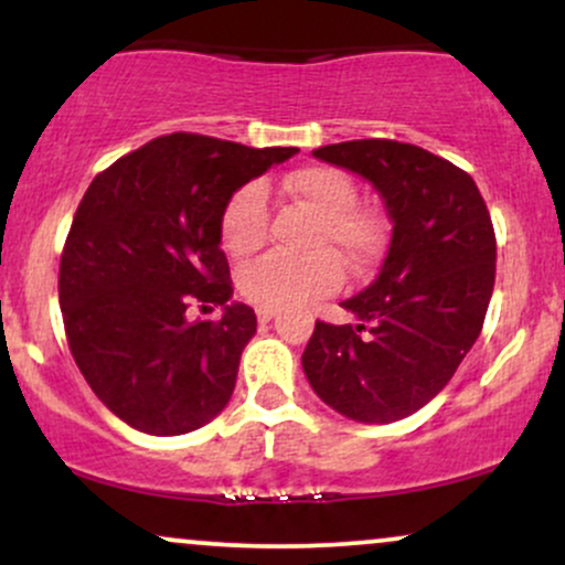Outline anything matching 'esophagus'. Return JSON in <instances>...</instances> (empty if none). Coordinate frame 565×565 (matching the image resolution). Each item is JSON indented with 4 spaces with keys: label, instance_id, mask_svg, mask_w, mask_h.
<instances>
[{
    "label": "esophagus",
    "instance_id": "34e87169",
    "mask_svg": "<svg viewBox=\"0 0 565 565\" xmlns=\"http://www.w3.org/2000/svg\"><path fill=\"white\" fill-rule=\"evenodd\" d=\"M276 316H278V308H265V305H260V308H257V319H260L263 323L270 321V319H276Z\"/></svg>",
    "mask_w": 565,
    "mask_h": 565
}]
</instances>
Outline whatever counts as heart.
Returning <instances> with one entry per match:
<instances>
[{
  "label": "heart",
  "mask_w": 565,
  "mask_h": 565,
  "mask_svg": "<svg viewBox=\"0 0 565 565\" xmlns=\"http://www.w3.org/2000/svg\"><path fill=\"white\" fill-rule=\"evenodd\" d=\"M284 196L302 201L319 215L310 244L332 246L353 270H369L385 249V225L366 206L355 204V183L337 167L305 164L278 178ZM268 236V201L260 185L246 183L225 201L220 217V238L233 257L257 252ZM332 249H313L308 255L270 252L244 265L238 289L249 302L265 308H291L332 295L345 281V268Z\"/></svg>",
  "instance_id": "b5f03b06"
}]
</instances>
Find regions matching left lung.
I'll use <instances>...</instances> for the list:
<instances>
[{"label": "left lung", "instance_id": "1", "mask_svg": "<svg viewBox=\"0 0 565 565\" xmlns=\"http://www.w3.org/2000/svg\"><path fill=\"white\" fill-rule=\"evenodd\" d=\"M313 157L377 188L393 236L380 276L342 302L359 321H316L305 377L355 423H395L444 391L481 334L497 274L494 225L476 180L412 142L348 140Z\"/></svg>", "mask_w": 565, "mask_h": 565}]
</instances>
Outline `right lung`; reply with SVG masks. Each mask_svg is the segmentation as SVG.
<instances>
[{
  "label": "right lung",
  "instance_id": "1",
  "mask_svg": "<svg viewBox=\"0 0 565 565\" xmlns=\"http://www.w3.org/2000/svg\"><path fill=\"white\" fill-rule=\"evenodd\" d=\"M295 153L161 135L82 196L57 276L63 327L87 385L135 430L191 433L231 401L257 316L228 302L220 217L233 191ZM191 303H223L224 316L191 322Z\"/></svg>",
  "mask_w": 565,
  "mask_h": 565
}]
</instances>
